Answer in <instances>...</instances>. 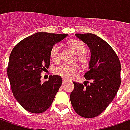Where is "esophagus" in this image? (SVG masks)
<instances>
[{
	"instance_id": "obj_1",
	"label": "esophagus",
	"mask_w": 130,
	"mask_h": 130,
	"mask_svg": "<svg viewBox=\"0 0 130 130\" xmlns=\"http://www.w3.org/2000/svg\"><path fill=\"white\" fill-rule=\"evenodd\" d=\"M66 82H67V80H66V79H62V84H65Z\"/></svg>"
}]
</instances>
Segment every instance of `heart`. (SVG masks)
I'll list each match as a JSON object with an SVG mask.
<instances>
[{"label":"heart","instance_id":"1","mask_svg":"<svg viewBox=\"0 0 130 130\" xmlns=\"http://www.w3.org/2000/svg\"><path fill=\"white\" fill-rule=\"evenodd\" d=\"M69 45L74 52L76 54V59L83 65H87L89 62V58L86 52V45L80 40H72L69 43ZM50 58L54 62H58L60 60V45L56 44L52 47L50 51ZM79 71V67L76 64L63 63L56 68L54 72L59 76L66 79H70L75 75Z\"/></svg>","mask_w":130,"mask_h":130}]
</instances>
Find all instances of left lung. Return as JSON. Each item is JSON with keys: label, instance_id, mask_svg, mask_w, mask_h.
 I'll use <instances>...</instances> for the list:
<instances>
[{"label": "left lung", "instance_id": "8db88e82", "mask_svg": "<svg viewBox=\"0 0 130 130\" xmlns=\"http://www.w3.org/2000/svg\"><path fill=\"white\" fill-rule=\"evenodd\" d=\"M76 36L88 46L91 58L89 70L84 75L87 84L73 82L70 101L77 114L91 118L101 114L117 94L121 83V65L114 50L102 38L92 33H76Z\"/></svg>", "mask_w": 130, "mask_h": 130}]
</instances>
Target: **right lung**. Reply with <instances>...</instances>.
<instances>
[{
  "label": "right lung",
  "mask_w": 130,
  "mask_h": 130,
  "mask_svg": "<svg viewBox=\"0 0 130 130\" xmlns=\"http://www.w3.org/2000/svg\"><path fill=\"white\" fill-rule=\"evenodd\" d=\"M68 34L37 32L20 41L13 48L7 76L13 95L24 109L33 113L50 107L62 84L58 75H50L41 82V73L50 65V51Z\"/></svg>",
  "instance_id": "right-lung-1"
}]
</instances>
